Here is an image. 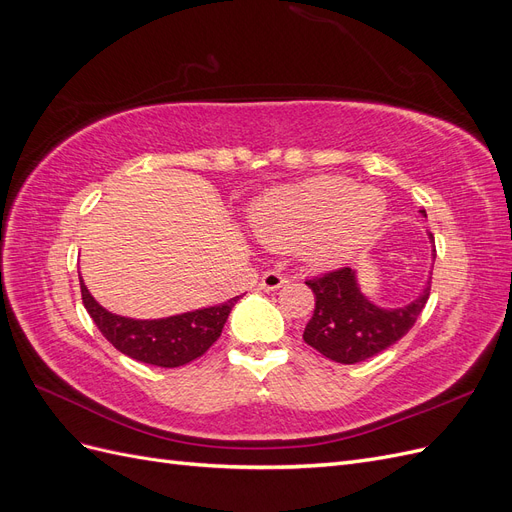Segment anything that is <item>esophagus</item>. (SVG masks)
Returning a JSON list of instances; mask_svg holds the SVG:
<instances>
[{
  "label": "esophagus",
  "instance_id": "obj_1",
  "mask_svg": "<svg viewBox=\"0 0 512 512\" xmlns=\"http://www.w3.org/2000/svg\"><path fill=\"white\" fill-rule=\"evenodd\" d=\"M286 284V277L284 275H280V273H275V271H267L265 275L260 277V290H265V292H275V290H280L282 286Z\"/></svg>",
  "mask_w": 512,
  "mask_h": 512
}]
</instances>
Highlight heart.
Wrapping results in <instances>:
<instances>
[{"instance_id": "heart-1", "label": "heart", "mask_w": 512, "mask_h": 512, "mask_svg": "<svg viewBox=\"0 0 512 512\" xmlns=\"http://www.w3.org/2000/svg\"><path fill=\"white\" fill-rule=\"evenodd\" d=\"M386 196L348 177L322 175L262 196L250 209L256 235L273 250H299L318 265H339L374 239Z\"/></svg>"}]
</instances>
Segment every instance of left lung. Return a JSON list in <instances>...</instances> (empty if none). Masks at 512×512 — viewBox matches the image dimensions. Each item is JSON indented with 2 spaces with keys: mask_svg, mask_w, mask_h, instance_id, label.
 Wrapping results in <instances>:
<instances>
[{
  "mask_svg": "<svg viewBox=\"0 0 512 512\" xmlns=\"http://www.w3.org/2000/svg\"><path fill=\"white\" fill-rule=\"evenodd\" d=\"M421 213L425 215V211ZM429 239L433 241L431 235ZM305 284L316 297L314 316L303 331L305 344L335 363L352 365L380 354L414 327L429 299L431 277L414 301L393 309L371 303L350 267L324 273Z\"/></svg>",
  "mask_w": 512,
  "mask_h": 512,
  "instance_id": "obj_1",
  "label": "left lung"
}]
</instances>
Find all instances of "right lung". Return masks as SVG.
Segmentation results:
<instances>
[{
	"instance_id": "1",
	"label": "right lung",
	"mask_w": 512,
	"mask_h": 512,
	"mask_svg": "<svg viewBox=\"0 0 512 512\" xmlns=\"http://www.w3.org/2000/svg\"><path fill=\"white\" fill-rule=\"evenodd\" d=\"M79 280L83 305L100 333L130 359L156 367H179L203 356L222 335L230 309L241 299L239 294L226 303L194 312L158 320H136L108 312L91 297L83 277Z\"/></svg>"
}]
</instances>
